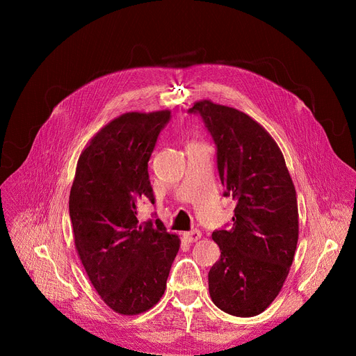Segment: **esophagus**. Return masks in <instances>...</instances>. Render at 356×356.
I'll list each match as a JSON object with an SVG mask.
<instances>
[{
  "label": "esophagus",
  "mask_w": 356,
  "mask_h": 356,
  "mask_svg": "<svg viewBox=\"0 0 356 356\" xmlns=\"http://www.w3.org/2000/svg\"><path fill=\"white\" fill-rule=\"evenodd\" d=\"M200 236H202V232L199 229H193V231H189V232H184L183 234V238L188 241V242H196Z\"/></svg>",
  "instance_id": "esophagus-1"
}]
</instances>
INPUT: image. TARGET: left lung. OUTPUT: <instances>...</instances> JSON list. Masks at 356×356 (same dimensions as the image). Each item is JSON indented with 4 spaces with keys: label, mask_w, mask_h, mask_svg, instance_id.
Masks as SVG:
<instances>
[{
    "label": "left lung",
    "mask_w": 356,
    "mask_h": 356,
    "mask_svg": "<svg viewBox=\"0 0 356 356\" xmlns=\"http://www.w3.org/2000/svg\"><path fill=\"white\" fill-rule=\"evenodd\" d=\"M188 112L199 115L211 134L223 196L236 202L231 227L212 232L220 250L208 275L212 302L232 316H257L273 303L293 263L294 184L275 141L244 112L211 101Z\"/></svg>",
    "instance_id": "1"
}]
</instances>
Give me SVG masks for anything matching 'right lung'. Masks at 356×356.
Returning a JSON list of instances; mask_svg holds the SVG:
<instances>
[{
  "label": "right lung",
  "mask_w": 356,
  "mask_h": 356,
  "mask_svg": "<svg viewBox=\"0 0 356 356\" xmlns=\"http://www.w3.org/2000/svg\"><path fill=\"white\" fill-rule=\"evenodd\" d=\"M170 118V111L128 112L111 121L82 152L70 189L74 245L93 287L121 314L160 300L180 247L156 216L137 219L143 199L156 202L148 161Z\"/></svg>",
  "instance_id": "add662e5"
}]
</instances>
